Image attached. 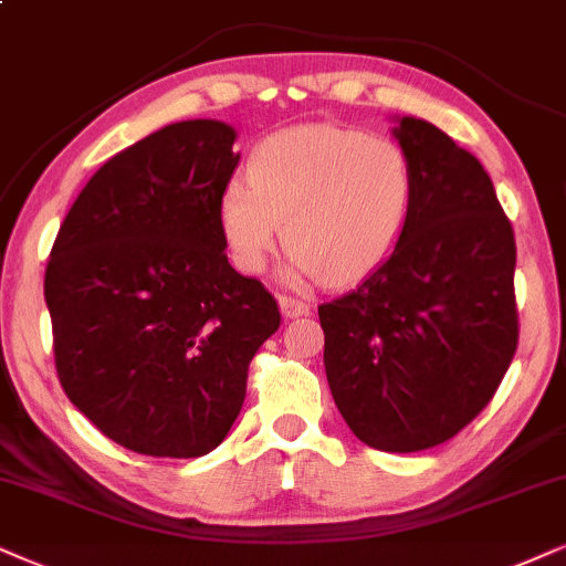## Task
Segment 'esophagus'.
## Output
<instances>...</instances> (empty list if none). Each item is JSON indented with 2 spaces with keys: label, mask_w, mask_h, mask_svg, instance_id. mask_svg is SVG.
Wrapping results in <instances>:
<instances>
[{
  "label": "esophagus",
  "mask_w": 566,
  "mask_h": 566,
  "mask_svg": "<svg viewBox=\"0 0 566 566\" xmlns=\"http://www.w3.org/2000/svg\"><path fill=\"white\" fill-rule=\"evenodd\" d=\"M279 307H282V316L287 318H300L311 313V303H305V300H297L292 295H279Z\"/></svg>",
  "instance_id": "esophagus-1"
}]
</instances>
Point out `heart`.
<instances>
[{"label":"heart","mask_w":566,"mask_h":566,"mask_svg":"<svg viewBox=\"0 0 566 566\" xmlns=\"http://www.w3.org/2000/svg\"><path fill=\"white\" fill-rule=\"evenodd\" d=\"M415 164L389 135L300 125L253 148L219 198V230L242 274L269 266L282 224L284 276L347 284L395 253L415 206Z\"/></svg>","instance_id":"obj_1"}]
</instances>
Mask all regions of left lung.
Masks as SVG:
<instances>
[{
  "instance_id": "8db88e82",
  "label": "left lung",
  "mask_w": 566,
  "mask_h": 566,
  "mask_svg": "<svg viewBox=\"0 0 566 566\" xmlns=\"http://www.w3.org/2000/svg\"><path fill=\"white\" fill-rule=\"evenodd\" d=\"M415 206L395 253L318 305L328 389L381 452L449 441L496 395L517 349L514 232L489 171L426 119L402 117Z\"/></svg>"
}]
</instances>
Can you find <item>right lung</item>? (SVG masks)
Segmentation results:
<instances>
[{
  "instance_id": "obj_1",
  "label": "right lung",
  "mask_w": 566,
  "mask_h": 566,
  "mask_svg": "<svg viewBox=\"0 0 566 566\" xmlns=\"http://www.w3.org/2000/svg\"><path fill=\"white\" fill-rule=\"evenodd\" d=\"M232 143L230 125L188 119L114 154L49 253L56 376L130 452L185 460L217 449L245 402L250 360L282 324L274 295L224 253Z\"/></svg>"
}]
</instances>
